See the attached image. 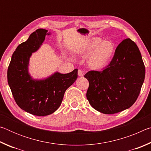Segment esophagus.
Masks as SVG:
<instances>
[{
  "label": "esophagus",
  "instance_id": "esophagus-1",
  "mask_svg": "<svg viewBox=\"0 0 151 151\" xmlns=\"http://www.w3.org/2000/svg\"><path fill=\"white\" fill-rule=\"evenodd\" d=\"M78 76H84V75H85V72H84L83 70L79 69L78 70Z\"/></svg>",
  "mask_w": 151,
  "mask_h": 151
}]
</instances>
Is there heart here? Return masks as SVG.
<instances>
[{
  "label": "heart",
  "mask_w": 151,
  "mask_h": 151,
  "mask_svg": "<svg viewBox=\"0 0 151 151\" xmlns=\"http://www.w3.org/2000/svg\"><path fill=\"white\" fill-rule=\"evenodd\" d=\"M116 45L112 40H103L100 37H93L83 48L77 51L85 56L90 54L87 63L93 70H101L111 63L116 52Z\"/></svg>",
  "instance_id": "1"
}]
</instances>
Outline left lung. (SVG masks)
<instances>
[{
    "label": "left lung",
    "mask_w": 151,
    "mask_h": 151,
    "mask_svg": "<svg viewBox=\"0 0 151 151\" xmlns=\"http://www.w3.org/2000/svg\"><path fill=\"white\" fill-rule=\"evenodd\" d=\"M86 98L93 108L111 114L127 109L139 96L145 77V66L137 45L131 39L122 40L103 70H90Z\"/></svg>",
    "instance_id": "1"
}]
</instances>
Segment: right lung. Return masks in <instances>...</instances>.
<instances>
[{"label":"right lung","mask_w":151,"mask_h":151,"mask_svg":"<svg viewBox=\"0 0 151 151\" xmlns=\"http://www.w3.org/2000/svg\"><path fill=\"white\" fill-rule=\"evenodd\" d=\"M47 32L37 29L26 42L18 46L7 70L9 85L17 105L30 114L40 116L52 114L59 108L66 90L78 77L77 68L67 74L55 73L42 81L33 80L29 75V58L39 49Z\"/></svg>","instance_id":"obj_1"}]
</instances>
